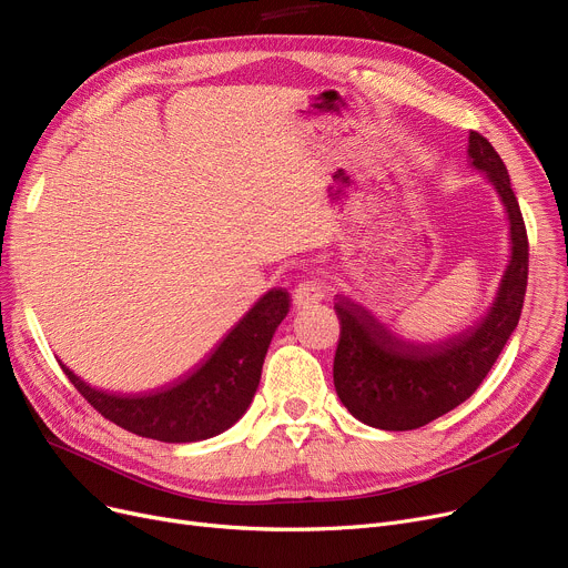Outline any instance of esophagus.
<instances>
[{"label": "esophagus", "mask_w": 568, "mask_h": 568, "mask_svg": "<svg viewBox=\"0 0 568 568\" xmlns=\"http://www.w3.org/2000/svg\"><path fill=\"white\" fill-rule=\"evenodd\" d=\"M323 297H325V290L320 287V283L313 281V278L300 281L292 290V302L297 308H308V306L317 304Z\"/></svg>", "instance_id": "1"}]
</instances>
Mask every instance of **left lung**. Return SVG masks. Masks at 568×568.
I'll use <instances>...</instances> for the list:
<instances>
[{
	"label": "left lung",
	"mask_w": 568,
	"mask_h": 568,
	"mask_svg": "<svg viewBox=\"0 0 568 568\" xmlns=\"http://www.w3.org/2000/svg\"><path fill=\"white\" fill-rule=\"evenodd\" d=\"M468 158L497 187L510 220V262L497 302L476 327L459 336L440 343H410L336 294L341 338L334 355V387L343 406L368 427L417 429L457 408L485 381L520 320L529 274L523 211L506 164L483 134H468Z\"/></svg>",
	"instance_id": "1"
}]
</instances>
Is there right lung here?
Masks as SVG:
<instances>
[{
    "label": "right lung",
    "instance_id": "1",
    "mask_svg": "<svg viewBox=\"0 0 568 568\" xmlns=\"http://www.w3.org/2000/svg\"><path fill=\"white\" fill-rule=\"evenodd\" d=\"M287 311V290H268L204 364L158 392L109 394L73 376L62 362L60 366L81 397L118 427L164 443L204 440L230 429L248 410L266 348Z\"/></svg>",
    "mask_w": 568,
    "mask_h": 568
}]
</instances>
